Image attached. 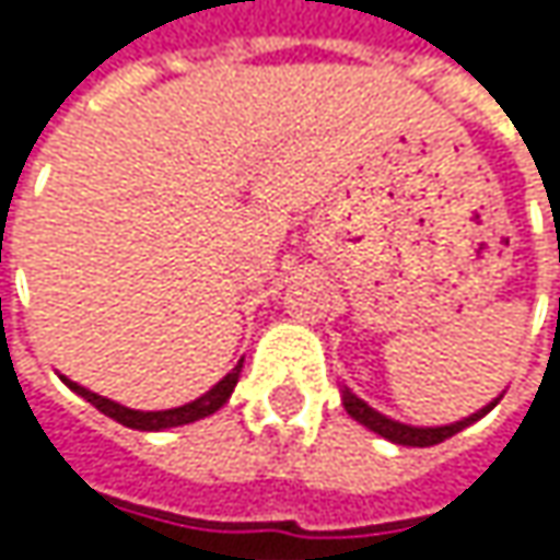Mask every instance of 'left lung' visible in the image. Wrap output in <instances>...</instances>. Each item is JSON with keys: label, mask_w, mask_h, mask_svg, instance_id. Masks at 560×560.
Masks as SVG:
<instances>
[{"label": "left lung", "mask_w": 560, "mask_h": 560, "mask_svg": "<svg viewBox=\"0 0 560 560\" xmlns=\"http://www.w3.org/2000/svg\"><path fill=\"white\" fill-rule=\"evenodd\" d=\"M342 406H346V411L351 415V418H354V421H358V424L371 428L374 434L386 438V441H393V444L434 446V444H444L446 438H453V434H459L463 428L476 424L481 415H488V411L498 406V399H494L491 406L478 409L476 415H469V418H463V421H453V424H441V428H411V424H402V421H393V418L380 415L377 409H371L364 399H358V396H354L348 386H342Z\"/></svg>", "instance_id": "1"}]
</instances>
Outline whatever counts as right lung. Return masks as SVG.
I'll return each mask as SVG.
<instances>
[{
	"instance_id": "add662e5",
	"label": "right lung",
	"mask_w": 560,
	"mask_h": 560,
	"mask_svg": "<svg viewBox=\"0 0 560 560\" xmlns=\"http://www.w3.org/2000/svg\"><path fill=\"white\" fill-rule=\"evenodd\" d=\"M241 368H244V361H241L228 377L218 380L206 396H199V399L186 402V406H180V409H164V411L126 409V406H119V402H114V399H104V396H97V393L84 389V386H79V383H72L69 377H62V383H66L72 393H79L82 399H88L94 409L104 411L107 418H114V421L126 424V428H136V431H164V428H180V424H189V421H199V418H209V415H214V411L221 409V406L231 399V393H234V386H237V377H241Z\"/></svg>"
}]
</instances>
